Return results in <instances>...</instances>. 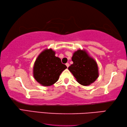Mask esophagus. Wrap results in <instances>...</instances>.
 Here are the masks:
<instances>
[{
	"mask_svg": "<svg viewBox=\"0 0 127 127\" xmlns=\"http://www.w3.org/2000/svg\"><path fill=\"white\" fill-rule=\"evenodd\" d=\"M66 66H67V67H68V66H69V64H68V63H66Z\"/></svg>",
	"mask_w": 127,
	"mask_h": 127,
	"instance_id": "34e87169",
	"label": "esophagus"
}]
</instances>
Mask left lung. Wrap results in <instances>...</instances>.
I'll list each match as a JSON object with an SVG mask.
<instances>
[{"label":"left lung","instance_id":"1","mask_svg":"<svg viewBox=\"0 0 127 127\" xmlns=\"http://www.w3.org/2000/svg\"><path fill=\"white\" fill-rule=\"evenodd\" d=\"M73 64L68 67L79 83L83 86H89L98 76V66L94 60L86 52L78 50L72 57Z\"/></svg>","mask_w":127,"mask_h":127}]
</instances>
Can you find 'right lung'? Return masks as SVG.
I'll return each mask as SVG.
<instances>
[{
  "instance_id": "1",
  "label": "right lung",
  "mask_w": 127,
  "mask_h": 127,
  "mask_svg": "<svg viewBox=\"0 0 127 127\" xmlns=\"http://www.w3.org/2000/svg\"><path fill=\"white\" fill-rule=\"evenodd\" d=\"M67 68L61 59L55 56L51 49L41 52L34 66V76L37 82L44 86H50L59 80L61 72Z\"/></svg>"
}]
</instances>
